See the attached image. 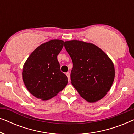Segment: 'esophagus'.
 <instances>
[{"instance_id": "esophagus-1", "label": "esophagus", "mask_w": 134, "mask_h": 134, "mask_svg": "<svg viewBox=\"0 0 134 134\" xmlns=\"http://www.w3.org/2000/svg\"><path fill=\"white\" fill-rule=\"evenodd\" d=\"M66 75L67 77H68V81L70 82V74H69V72H66Z\"/></svg>"}]
</instances>
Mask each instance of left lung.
<instances>
[{
    "label": "left lung",
    "mask_w": 134,
    "mask_h": 134,
    "mask_svg": "<svg viewBox=\"0 0 134 134\" xmlns=\"http://www.w3.org/2000/svg\"><path fill=\"white\" fill-rule=\"evenodd\" d=\"M65 47L72 61V85L88 102L100 100L109 91L114 80L112 62L91 43L72 40L65 42Z\"/></svg>",
    "instance_id": "obj_1"
}]
</instances>
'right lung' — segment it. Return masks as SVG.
Returning a JSON list of instances; mask_svg holds the SVG:
<instances>
[{
    "label": "right lung",
    "mask_w": 134,
    "mask_h": 134,
    "mask_svg": "<svg viewBox=\"0 0 134 134\" xmlns=\"http://www.w3.org/2000/svg\"><path fill=\"white\" fill-rule=\"evenodd\" d=\"M60 40H51L33 52L24 65V83L31 94L46 100L56 96L68 84L61 72L57 55L63 47Z\"/></svg>",
    "instance_id": "obj_1"
}]
</instances>
